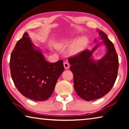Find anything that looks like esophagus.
<instances>
[{
	"mask_svg": "<svg viewBox=\"0 0 129 129\" xmlns=\"http://www.w3.org/2000/svg\"><path fill=\"white\" fill-rule=\"evenodd\" d=\"M64 68L65 69H68L70 67L69 62H64Z\"/></svg>",
	"mask_w": 129,
	"mask_h": 129,
	"instance_id": "obj_1",
	"label": "esophagus"
}]
</instances>
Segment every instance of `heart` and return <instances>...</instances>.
<instances>
[{
	"mask_svg": "<svg viewBox=\"0 0 129 129\" xmlns=\"http://www.w3.org/2000/svg\"><path fill=\"white\" fill-rule=\"evenodd\" d=\"M72 41L71 39H63L56 44V46L58 48H64L69 45ZM87 40L86 38H82L78 39L74 43L71 48V52L72 53H77L81 51L86 45Z\"/></svg>",
	"mask_w": 129,
	"mask_h": 129,
	"instance_id": "obj_1",
	"label": "heart"
}]
</instances>
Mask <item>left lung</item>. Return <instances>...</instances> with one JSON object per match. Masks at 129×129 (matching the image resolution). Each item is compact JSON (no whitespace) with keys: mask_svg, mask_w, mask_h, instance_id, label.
Here are the masks:
<instances>
[{"mask_svg":"<svg viewBox=\"0 0 129 129\" xmlns=\"http://www.w3.org/2000/svg\"><path fill=\"white\" fill-rule=\"evenodd\" d=\"M99 32L108 49L104 57L97 61L91 59L93 52L100 43L91 51L84 50L68 58L76 92L87 101L106 95L112 89L117 77L119 62L114 45L105 32L101 30Z\"/></svg>","mask_w":129,"mask_h":129,"instance_id":"8db88e82","label":"left lung"}]
</instances>
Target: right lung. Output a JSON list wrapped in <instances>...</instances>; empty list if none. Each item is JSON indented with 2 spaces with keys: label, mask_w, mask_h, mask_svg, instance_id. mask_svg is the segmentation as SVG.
<instances>
[{
  "label": "right lung",
  "mask_w": 129,
  "mask_h": 129,
  "mask_svg": "<svg viewBox=\"0 0 129 129\" xmlns=\"http://www.w3.org/2000/svg\"><path fill=\"white\" fill-rule=\"evenodd\" d=\"M35 48L25 32L11 54V75L21 94L35 101H45L53 93L64 67L62 60L47 61L42 52Z\"/></svg>",
  "instance_id": "right-lung-1"
}]
</instances>
